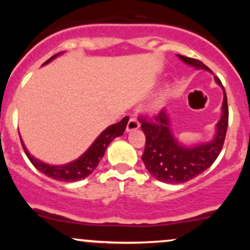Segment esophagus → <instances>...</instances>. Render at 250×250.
<instances>
[{"mask_svg": "<svg viewBox=\"0 0 250 250\" xmlns=\"http://www.w3.org/2000/svg\"><path fill=\"white\" fill-rule=\"evenodd\" d=\"M140 128V122L136 117H130V120L128 121L127 125V131H131V130H136V129Z\"/></svg>", "mask_w": 250, "mask_h": 250, "instance_id": "esophagus-1", "label": "esophagus"}]
</instances>
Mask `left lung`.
<instances>
[{
    "label": "left lung",
    "instance_id": "left-lung-1",
    "mask_svg": "<svg viewBox=\"0 0 250 250\" xmlns=\"http://www.w3.org/2000/svg\"><path fill=\"white\" fill-rule=\"evenodd\" d=\"M179 57L183 62L194 65L197 69L210 71L207 65L199 60L183 55H179ZM215 80L223 88L219 77H215ZM223 93L225 97L222 104V117L216 125V136L211 142L196 146L194 148L182 147L177 143L169 128V121L165 110L154 114L151 117H139L141 128L146 135L142 161L155 179L167 183L187 182L213 165L222 150L228 129L229 111L225 88Z\"/></svg>",
    "mask_w": 250,
    "mask_h": 250
}]
</instances>
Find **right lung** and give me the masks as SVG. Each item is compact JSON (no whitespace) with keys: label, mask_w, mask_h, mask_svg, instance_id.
Instances as JSON below:
<instances>
[{"label":"right lung","mask_w":250,"mask_h":250,"mask_svg":"<svg viewBox=\"0 0 250 250\" xmlns=\"http://www.w3.org/2000/svg\"><path fill=\"white\" fill-rule=\"evenodd\" d=\"M56 55L51 56L48 61H45V63L51 61ZM129 117L125 116V119H122L119 123H115V125L108 127L99 137H97L95 142L91 145V147L89 148L80 159H77L76 161L65 166L54 167V166L45 165V163L34 159V157L28 153V150L25 149L23 143H22V147H23L24 153L28 156V159H29V161L33 163V166L37 169V170H40L41 173L47 175V176H49L54 180L62 181V182H74V181L84 179V177L89 176V175L95 170L97 165H99L100 161L102 160L103 155H104V151L105 149H107L108 145L113 141L115 137L121 136V135L125 133Z\"/></svg>","instance_id":"1"}]
</instances>
